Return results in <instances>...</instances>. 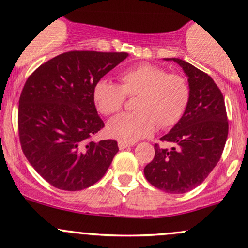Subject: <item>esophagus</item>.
Here are the masks:
<instances>
[{
	"label": "esophagus",
	"instance_id": "esophagus-1",
	"mask_svg": "<svg viewBox=\"0 0 248 248\" xmlns=\"http://www.w3.org/2000/svg\"><path fill=\"white\" fill-rule=\"evenodd\" d=\"M133 143H127V142H124V141H119V148L120 149H126V148H129V147H132Z\"/></svg>",
	"mask_w": 248,
	"mask_h": 248
}]
</instances>
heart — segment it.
<instances>
[{"instance_id":"heart-1","label":"heart","mask_w":248,"mask_h":248,"mask_svg":"<svg viewBox=\"0 0 248 248\" xmlns=\"http://www.w3.org/2000/svg\"><path fill=\"white\" fill-rule=\"evenodd\" d=\"M120 84L100 80L94 86L95 107L106 116L119 113L126 96H134L135 111L110 120L107 134L127 143L137 142L159 128L175 126L184 116L190 100V87L185 76L168 73L152 63H140L119 75Z\"/></svg>"}]
</instances>
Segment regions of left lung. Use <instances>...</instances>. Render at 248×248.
<instances>
[{"instance_id":"left-lung-1","label":"left lung","mask_w":248,"mask_h":248,"mask_svg":"<svg viewBox=\"0 0 248 248\" xmlns=\"http://www.w3.org/2000/svg\"><path fill=\"white\" fill-rule=\"evenodd\" d=\"M172 60L188 76L190 100L180 121L154 145L155 155L146 166V179L156 188L181 194L195 188L213 170L225 148L228 120L225 100L213 78L180 59Z\"/></svg>"}]
</instances>
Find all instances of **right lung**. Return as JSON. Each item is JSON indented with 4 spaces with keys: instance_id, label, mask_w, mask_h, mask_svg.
I'll return each mask as SVG.
<instances>
[{
    "instance_id": "1",
    "label": "right lung",
    "mask_w": 248,
    "mask_h": 248,
    "mask_svg": "<svg viewBox=\"0 0 248 248\" xmlns=\"http://www.w3.org/2000/svg\"><path fill=\"white\" fill-rule=\"evenodd\" d=\"M127 53L73 50L35 70L18 101V137L34 170L63 190L88 188L105 175L119 147L94 142L105 127L93 99L94 86Z\"/></svg>"
}]
</instances>
